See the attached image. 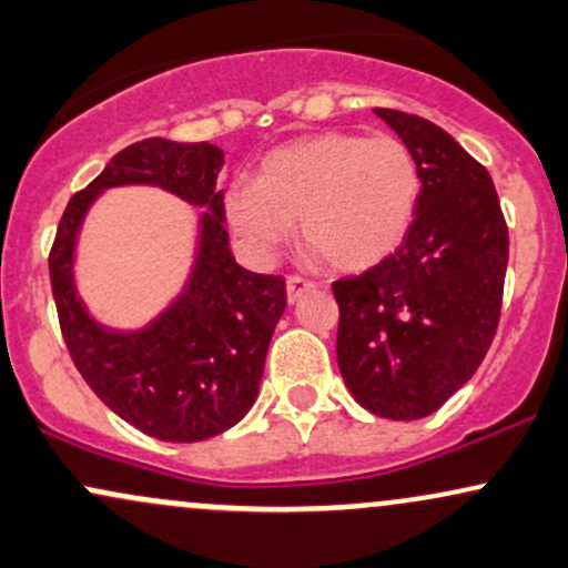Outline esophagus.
<instances>
[{"label":"esophagus","mask_w":568,"mask_h":568,"mask_svg":"<svg viewBox=\"0 0 568 568\" xmlns=\"http://www.w3.org/2000/svg\"><path fill=\"white\" fill-rule=\"evenodd\" d=\"M308 290H313V282H308V278H303V276L286 278V300H290L292 305H295L297 300L303 297Z\"/></svg>","instance_id":"1"}]
</instances>
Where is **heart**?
Listing matches in <instances>:
<instances>
[{
	"label": "heart",
	"mask_w": 568,
	"mask_h": 568,
	"mask_svg": "<svg viewBox=\"0 0 568 568\" xmlns=\"http://www.w3.org/2000/svg\"><path fill=\"white\" fill-rule=\"evenodd\" d=\"M419 196L423 172L404 140L329 130L265 153L257 180H233L225 217L263 260L286 244L300 217L313 257L366 271L404 244Z\"/></svg>",
	"instance_id": "obj_1"
}]
</instances>
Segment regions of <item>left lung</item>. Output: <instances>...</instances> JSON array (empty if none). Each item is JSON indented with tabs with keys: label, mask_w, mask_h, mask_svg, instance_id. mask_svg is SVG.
Instances as JSON below:
<instances>
[{
	"label": "left lung",
	"mask_w": 568,
	"mask_h": 568,
	"mask_svg": "<svg viewBox=\"0 0 568 568\" xmlns=\"http://www.w3.org/2000/svg\"><path fill=\"white\" fill-rule=\"evenodd\" d=\"M415 151L423 196L404 244L335 282L337 366L372 415L428 417L473 377L497 332L508 225L489 172L449 132L375 109Z\"/></svg>",
	"instance_id": "1"
}]
</instances>
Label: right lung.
Here are the masks:
<instances>
[{"label": "right lung", "mask_w": 568, "mask_h": 568, "mask_svg": "<svg viewBox=\"0 0 568 568\" xmlns=\"http://www.w3.org/2000/svg\"><path fill=\"white\" fill-rule=\"evenodd\" d=\"M223 164L225 153L212 143L149 138L126 145L71 199L50 252L60 329L79 375L113 415L159 442H204L252 409L286 308L282 276L252 273L233 257L217 191ZM124 184L162 187L200 210L186 282L135 331L98 323L75 286L83 220L105 190Z\"/></svg>", "instance_id": "obj_1"}]
</instances>
